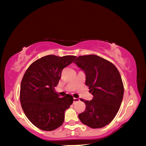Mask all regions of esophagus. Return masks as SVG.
Instances as JSON below:
<instances>
[{"mask_svg":"<svg viewBox=\"0 0 146 146\" xmlns=\"http://www.w3.org/2000/svg\"><path fill=\"white\" fill-rule=\"evenodd\" d=\"M80 100V98H73V102L75 103L76 102H78V101Z\"/></svg>","mask_w":146,"mask_h":146,"instance_id":"1","label":"esophagus"}]
</instances>
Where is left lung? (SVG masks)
<instances>
[{
  "instance_id": "1",
  "label": "left lung",
  "mask_w": 146,
  "mask_h": 146,
  "mask_svg": "<svg viewBox=\"0 0 146 146\" xmlns=\"http://www.w3.org/2000/svg\"><path fill=\"white\" fill-rule=\"evenodd\" d=\"M86 75V85L93 95L91 100H81L86 110L78 115L84 124L101 128L110 123L119 110L123 97V85L117 68L95 55L79 56L73 62Z\"/></svg>"
}]
</instances>
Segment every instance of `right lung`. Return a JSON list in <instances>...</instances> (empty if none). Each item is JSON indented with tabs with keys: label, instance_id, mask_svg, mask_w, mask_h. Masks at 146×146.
Listing matches in <instances>:
<instances>
[{
	"label": "right lung",
	"instance_id": "obj_1",
	"mask_svg": "<svg viewBox=\"0 0 146 146\" xmlns=\"http://www.w3.org/2000/svg\"><path fill=\"white\" fill-rule=\"evenodd\" d=\"M76 56H43L26 70L21 85L20 100L29 121L39 129L53 131L62 125L65 111L73 104V97H62L55 91L62 71Z\"/></svg>",
	"mask_w": 146,
	"mask_h": 146
}]
</instances>
